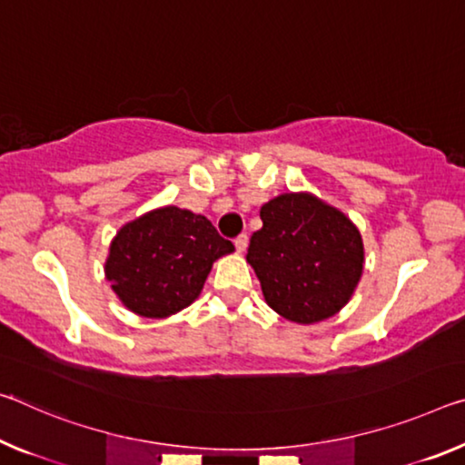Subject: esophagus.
Masks as SVG:
<instances>
[{
    "label": "esophagus",
    "mask_w": 465,
    "mask_h": 465,
    "mask_svg": "<svg viewBox=\"0 0 465 465\" xmlns=\"http://www.w3.org/2000/svg\"><path fill=\"white\" fill-rule=\"evenodd\" d=\"M233 244H235V250H238V252H244L246 246H248V235L246 233H240L238 238L233 240Z\"/></svg>",
    "instance_id": "esophagus-1"
}]
</instances>
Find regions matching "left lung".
I'll list each match as a JSON object with an SVG mask.
<instances>
[{
	"label": "left lung",
	"instance_id": "8db88e82",
	"mask_svg": "<svg viewBox=\"0 0 465 465\" xmlns=\"http://www.w3.org/2000/svg\"><path fill=\"white\" fill-rule=\"evenodd\" d=\"M246 261L267 304L283 319L312 325L348 304L362 277L364 244L358 227L308 193L272 198L261 209Z\"/></svg>",
	"mask_w": 465,
	"mask_h": 465
}]
</instances>
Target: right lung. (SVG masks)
<instances>
[{
  "mask_svg": "<svg viewBox=\"0 0 465 465\" xmlns=\"http://www.w3.org/2000/svg\"><path fill=\"white\" fill-rule=\"evenodd\" d=\"M233 252L204 215L178 206L144 213L109 246L105 277L122 304L144 319H165L193 304L213 262Z\"/></svg>",
  "mask_w": 465,
  "mask_h": 465,
  "instance_id": "1",
  "label": "right lung"
}]
</instances>
